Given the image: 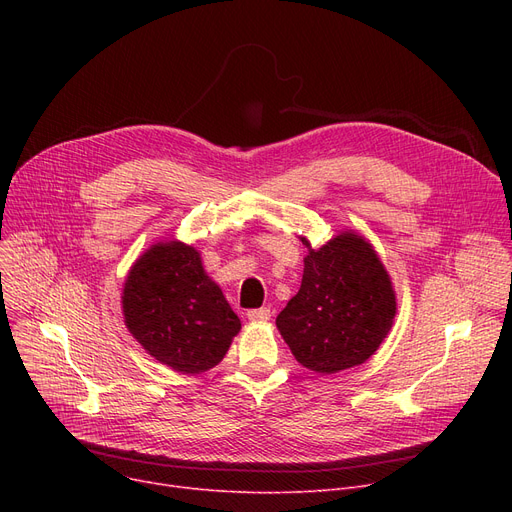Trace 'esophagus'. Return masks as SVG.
Instances as JSON below:
<instances>
[{"mask_svg":"<svg viewBox=\"0 0 512 512\" xmlns=\"http://www.w3.org/2000/svg\"><path fill=\"white\" fill-rule=\"evenodd\" d=\"M247 317H249L251 321H255V324H263V321H267V319L272 317V311H270V307L251 309V311H247Z\"/></svg>","mask_w":512,"mask_h":512,"instance_id":"esophagus-1","label":"esophagus"}]
</instances>
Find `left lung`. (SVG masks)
<instances>
[{
  "label": "left lung",
  "mask_w": 512,
  "mask_h": 512,
  "mask_svg": "<svg viewBox=\"0 0 512 512\" xmlns=\"http://www.w3.org/2000/svg\"><path fill=\"white\" fill-rule=\"evenodd\" d=\"M307 247L299 292L276 326L303 367L332 375L365 363L388 336L396 292L371 242L342 230L326 245Z\"/></svg>",
  "instance_id": "1"
}]
</instances>
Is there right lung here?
Masks as SVG:
<instances>
[{
	"label": "right lung",
	"mask_w": 512,
	"mask_h": 512,
	"mask_svg": "<svg viewBox=\"0 0 512 512\" xmlns=\"http://www.w3.org/2000/svg\"><path fill=\"white\" fill-rule=\"evenodd\" d=\"M122 313L153 359L188 375L218 365L240 332V319L203 270L201 253L176 238L155 242L132 263Z\"/></svg>",
	"instance_id": "1"
}]
</instances>
